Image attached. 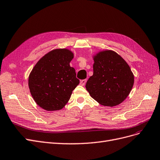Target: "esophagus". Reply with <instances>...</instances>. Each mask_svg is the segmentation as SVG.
I'll return each instance as SVG.
<instances>
[{
    "label": "esophagus",
    "instance_id": "34e87169",
    "mask_svg": "<svg viewBox=\"0 0 160 160\" xmlns=\"http://www.w3.org/2000/svg\"><path fill=\"white\" fill-rule=\"evenodd\" d=\"M86 81H87V80L86 79H84V80H82L81 81H80V85L81 86H84L85 85V84L86 83Z\"/></svg>",
    "mask_w": 160,
    "mask_h": 160
}]
</instances>
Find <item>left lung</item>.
Instances as JSON below:
<instances>
[{
	"label": "left lung",
	"instance_id": "left-lung-1",
	"mask_svg": "<svg viewBox=\"0 0 160 160\" xmlns=\"http://www.w3.org/2000/svg\"><path fill=\"white\" fill-rule=\"evenodd\" d=\"M94 60V73L86 82V90L101 105L120 104L130 94L134 82L130 66L112 50L99 52Z\"/></svg>",
	"mask_w": 160,
	"mask_h": 160
}]
</instances>
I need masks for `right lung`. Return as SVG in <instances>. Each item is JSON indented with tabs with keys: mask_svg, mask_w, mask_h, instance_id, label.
Wrapping results in <instances>:
<instances>
[{
	"mask_svg": "<svg viewBox=\"0 0 160 160\" xmlns=\"http://www.w3.org/2000/svg\"><path fill=\"white\" fill-rule=\"evenodd\" d=\"M74 58L68 49L50 51L40 59L28 78L30 93L36 103L47 111L59 110L70 98L80 83L75 69L70 66Z\"/></svg>",
	"mask_w": 160,
	"mask_h": 160,
	"instance_id": "add662e5",
	"label": "right lung"
}]
</instances>
